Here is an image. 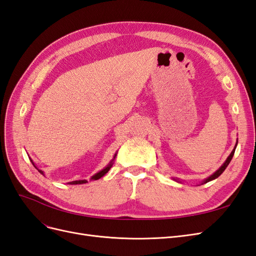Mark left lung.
<instances>
[{"label":"left lung","mask_w":256,"mask_h":256,"mask_svg":"<svg viewBox=\"0 0 256 256\" xmlns=\"http://www.w3.org/2000/svg\"><path fill=\"white\" fill-rule=\"evenodd\" d=\"M237 143H238V140H237V142H236V144H235V147H234V150H232V152L230 154V156L226 158V160L224 161V164L216 170V171L214 173V174H212L209 177H207L206 180H204L202 182H200V184H206V182H212V180H216V178H218L223 172H224V170H226V168H228V166L230 164V160H232V158H233V156H234V154H235V150H236V146H237ZM173 180H175V182H182L180 180H178V178H173Z\"/></svg>","instance_id":"1"}]
</instances>
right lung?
<instances>
[{"label": "right lung", "mask_w": 256, "mask_h": 256, "mask_svg": "<svg viewBox=\"0 0 256 256\" xmlns=\"http://www.w3.org/2000/svg\"><path fill=\"white\" fill-rule=\"evenodd\" d=\"M116 154H118V152H116L115 154H114V156H113V159L109 162V164H108L106 168H104L102 171H99L98 173H96L95 175H92V177H90V180H99V178H102V176H104L108 172H109V170L112 168V166H113V164H114V159H115V157H116ZM30 162H32L33 164V166H35V168H37V166H35V164L33 162V160L30 158ZM38 170V172H40V174H42V175H44V172L42 171V170H40V168H37ZM88 182V180H74V182H68L69 184H86Z\"/></svg>", "instance_id": "obj_1"}]
</instances>
